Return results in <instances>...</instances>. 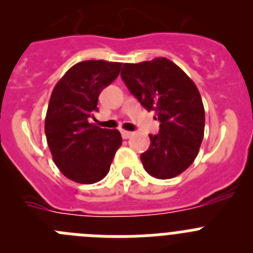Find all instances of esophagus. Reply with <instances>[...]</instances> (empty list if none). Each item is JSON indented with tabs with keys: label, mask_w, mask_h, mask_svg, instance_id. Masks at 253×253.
I'll return each mask as SVG.
<instances>
[{
	"label": "esophagus",
	"mask_w": 253,
	"mask_h": 253,
	"mask_svg": "<svg viewBox=\"0 0 253 253\" xmlns=\"http://www.w3.org/2000/svg\"><path fill=\"white\" fill-rule=\"evenodd\" d=\"M122 135L124 139H128V138L133 137V133H131V131H128V130H122Z\"/></svg>",
	"instance_id": "obj_1"
}]
</instances>
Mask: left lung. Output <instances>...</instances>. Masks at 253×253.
I'll use <instances>...</instances> for the list:
<instances>
[{
	"mask_svg": "<svg viewBox=\"0 0 253 253\" xmlns=\"http://www.w3.org/2000/svg\"><path fill=\"white\" fill-rule=\"evenodd\" d=\"M122 78L144 109L154 111L160 133L140 154L143 167L161 180L178 176L195 161L204 137L205 111L193 80L167 58L124 63Z\"/></svg>",
	"mask_w": 253,
	"mask_h": 253,
	"instance_id": "8db88e82",
	"label": "left lung"
}]
</instances>
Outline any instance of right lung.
<instances>
[{
    "label": "right lung",
    "instance_id": "1",
    "mask_svg": "<svg viewBox=\"0 0 253 253\" xmlns=\"http://www.w3.org/2000/svg\"><path fill=\"white\" fill-rule=\"evenodd\" d=\"M122 63L84 60L64 73L49 100L45 135L59 171L78 184H95L110 169L122 134L88 123L99 95L120 72Z\"/></svg>",
    "mask_w": 253,
    "mask_h": 253
}]
</instances>
